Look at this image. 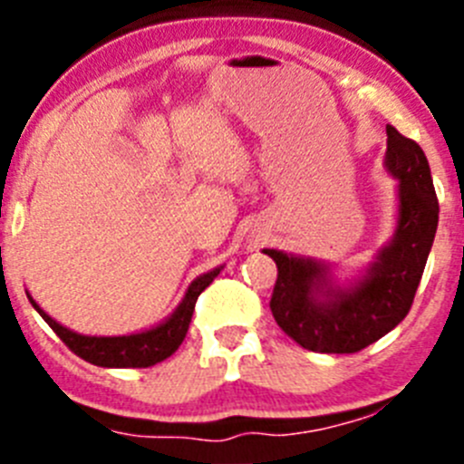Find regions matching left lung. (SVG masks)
<instances>
[{"mask_svg": "<svg viewBox=\"0 0 464 464\" xmlns=\"http://www.w3.org/2000/svg\"><path fill=\"white\" fill-rule=\"evenodd\" d=\"M385 169L395 176L397 227L364 276L339 288L330 267L265 248L276 262L272 314L290 339L314 353H358L407 318L440 223L428 158L413 139L385 127Z\"/></svg>", "mask_w": 464, "mask_h": 464, "instance_id": "1", "label": "left lung"}]
</instances>
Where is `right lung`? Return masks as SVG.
Masks as SVG:
<instances>
[{
	"label": "right lung",
	"mask_w": 464,
	"mask_h": 464,
	"mask_svg": "<svg viewBox=\"0 0 464 464\" xmlns=\"http://www.w3.org/2000/svg\"><path fill=\"white\" fill-rule=\"evenodd\" d=\"M220 269L223 267H216L211 272L202 274V276H197L190 283V288H188L181 304L176 306V311L165 323H160L153 330L127 334V337H85V334L67 330L64 325L53 321L51 315L41 309L30 295L27 297H30L32 306L39 311L41 318L53 327L57 337L67 343L69 351H73L85 362L97 364V367H116V370H125V367L141 370V367H153V364L162 362V360H167L174 353L176 348L181 346V342L188 334V327H190L197 297L211 285V281L218 276Z\"/></svg>",
	"instance_id": "1"
}]
</instances>
